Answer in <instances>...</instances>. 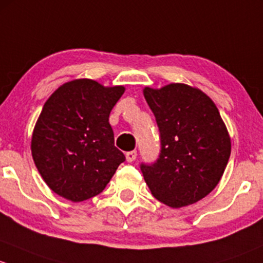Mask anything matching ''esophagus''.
Segmentation results:
<instances>
[{"mask_svg": "<svg viewBox=\"0 0 263 263\" xmlns=\"http://www.w3.org/2000/svg\"><path fill=\"white\" fill-rule=\"evenodd\" d=\"M125 157H126V161H128V162H133L135 158H137V151L126 152Z\"/></svg>", "mask_w": 263, "mask_h": 263, "instance_id": "obj_1", "label": "esophagus"}]
</instances>
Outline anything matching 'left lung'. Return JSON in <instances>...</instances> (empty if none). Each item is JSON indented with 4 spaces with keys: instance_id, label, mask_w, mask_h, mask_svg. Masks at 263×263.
Masks as SVG:
<instances>
[{
    "instance_id": "obj_1",
    "label": "left lung",
    "mask_w": 263,
    "mask_h": 263,
    "mask_svg": "<svg viewBox=\"0 0 263 263\" xmlns=\"http://www.w3.org/2000/svg\"><path fill=\"white\" fill-rule=\"evenodd\" d=\"M156 118L161 149L153 163H140L157 200L182 208L201 200L223 176L231 138L215 104L204 92L182 83L144 88Z\"/></svg>"
}]
</instances>
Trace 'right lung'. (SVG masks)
<instances>
[{"instance_id":"add662e5","label":"right lung","mask_w":263,"mask_h":263,"mask_svg":"<svg viewBox=\"0 0 263 263\" xmlns=\"http://www.w3.org/2000/svg\"><path fill=\"white\" fill-rule=\"evenodd\" d=\"M124 87L91 80L64 83L45 102L31 153L37 171L59 196L78 202L102 192L125 161L109 123Z\"/></svg>"}]
</instances>
